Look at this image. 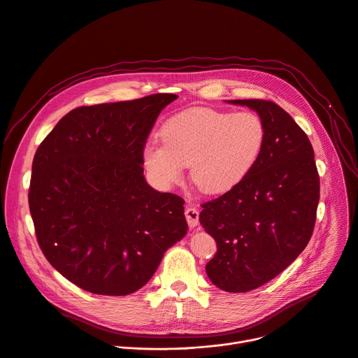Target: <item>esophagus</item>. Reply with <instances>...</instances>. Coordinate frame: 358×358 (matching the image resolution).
<instances>
[{"label":"esophagus","instance_id":"obj_1","mask_svg":"<svg viewBox=\"0 0 358 358\" xmlns=\"http://www.w3.org/2000/svg\"><path fill=\"white\" fill-rule=\"evenodd\" d=\"M199 211L196 208L192 207H188L185 208V218H187V222L188 225L191 227V229H194V227L199 225Z\"/></svg>","mask_w":358,"mask_h":358}]
</instances>
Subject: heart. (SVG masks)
<instances>
[{
	"instance_id": "obj_1",
	"label": "heart",
	"mask_w": 358,
	"mask_h": 358,
	"mask_svg": "<svg viewBox=\"0 0 358 358\" xmlns=\"http://www.w3.org/2000/svg\"><path fill=\"white\" fill-rule=\"evenodd\" d=\"M161 136L162 141L151 140L143 151L144 166L158 185L178 182L189 166L191 181L201 192L222 194L251 171L266 131L254 113L196 107L169 118Z\"/></svg>"
}]
</instances>
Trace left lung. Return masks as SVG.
Listing matches in <instances>:
<instances>
[{
	"label": "left lung",
	"mask_w": 358,
	"mask_h": 358,
	"mask_svg": "<svg viewBox=\"0 0 358 358\" xmlns=\"http://www.w3.org/2000/svg\"><path fill=\"white\" fill-rule=\"evenodd\" d=\"M229 103L259 115L264 145L241 182L201 206L200 222L217 243L206 266L211 282L229 292H247L277 277L308 244L320 177L307 134L280 106L266 100Z\"/></svg>",
	"instance_id": "left-lung-1"
}]
</instances>
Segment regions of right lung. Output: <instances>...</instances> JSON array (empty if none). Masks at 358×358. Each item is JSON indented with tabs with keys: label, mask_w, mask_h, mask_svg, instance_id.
<instances>
[{
	"label": "right lung",
	"mask_w": 358,
	"mask_h": 358,
	"mask_svg": "<svg viewBox=\"0 0 358 358\" xmlns=\"http://www.w3.org/2000/svg\"><path fill=\"white\" fill-rule=\"evenodd\" d=\"M176 94L78 107L37 148L28 192L38 245L77 287L127 296L188 230L184 200L144 178L151 128Z\"/></svg>",
	"instance_id": "obj_1"
}]
</instances>
